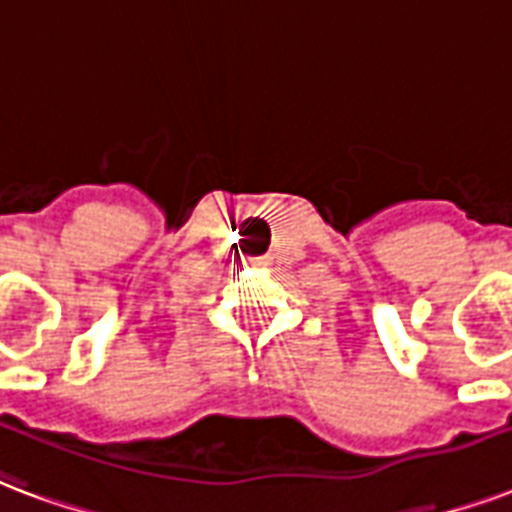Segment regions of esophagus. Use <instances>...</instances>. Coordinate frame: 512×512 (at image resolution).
<instances>
[{
  "label": "esophagus",
  "mask_w": 512,
  "mask_h": 512,
  "mask_svg": "<svg viewBox=\"0 0 512 512\" xmlns=\"http://www.w3.org/2000/svg\"><path fill=\"white\" fill-rule=\"evenodd\" d=\"M246 266L266 268V266H271V257H246Z\"/></svg>",
  "instance_id": "esophagus-1"
}]
</instances>
